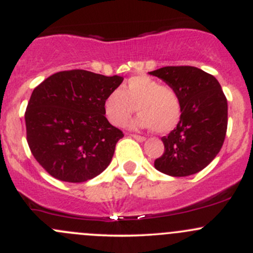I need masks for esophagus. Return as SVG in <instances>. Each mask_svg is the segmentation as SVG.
<instances>
[{
	"label": "esophagus",
	"instance_id": "esophagus-1",
	"mask_svg": "<svg viewBox=\"0 0 253 253\" xmlns=\"http://www.w3.org/2000/svg\"><path fill=\"white\" fill-rule=\"evenodd\" d=\"M131 137L133 139H136V141H138V142H144L145 141V137L138 136V134H131Z\"/></svg>",
	"mask_w": 253,
	"mask_h": 253
}]
</instances>
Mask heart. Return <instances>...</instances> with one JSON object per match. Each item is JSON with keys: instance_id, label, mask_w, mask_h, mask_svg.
I'll use <instances>...</instances> for the list:
<instances>
[{"instance_id": "heart-1", "label": "heart", "mask_w": 253, "mask_h": 253, "mask_svg": "<svg viewBox=\"0 0 253 253\" xmlns=\"http://www.w3.org/2000/svg\"><path fill=\"white\" fill-rule=\"evenodd\" d=\"M104 110L109 122L116 127L125 126L137 110L141 115L132 125L134 128L168 133L180 121L181 101L174 88L139 75L129 78L124 89L112 90L106 96Z\"/></svg>"}]
</instances>
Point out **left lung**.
I'll return each instance as SVG.
<instances>
[{
  "label": "left lung",
  "instance_id": "1",
  "mask_svg": "<svg viewBox=\"0 0 253 253\" xmlns=\"http://www.w3.org/2000/svg\"><path fill=\"white\" fill-rule=\"evenodd\" d=\"M149 75L177 91L181 117L163 137L165 152L154 162L158 171L174 177L203 170L221 149L228 127V101L215 77L191 66H168Z\"/></svg>",
  "mask_w": 253,
  "mask_h": 253
}]
</instances>
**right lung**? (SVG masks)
I'll return each mask as SVG.
<instances>
[{
    "instance_id": "obj_1",
    "label": "right lung",
    "mask_w": 253,
    "mask_h": 253,
    "mask_svg": "<svg viewBox=\"0 0 253 253\" xmlns=\"http://www.w3.org/2000/svg\"><path fill=\"white\" fill-rule=\"evenodd\" d=\"M122 81L84 70L62 71L33 90L25 111L27 141L51 176L85 182L109 167L124 133L108 121L104 103Z\"/></svg>"
}]
</instances>
